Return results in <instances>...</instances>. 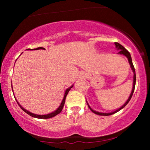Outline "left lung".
<instances>
[{
  "label": "left lung",
  "mask_w": 150,
  "mask_h": 150,
  "mask_svg": "<svg viewBox=\"0 0 150 150\" xmlns=\"http://www.w3.org/2000/svg\"><path fill=\"white\" fill-rule=\"evenodd\" d=\"M115 45H116V47L117 48V49H118V50H120L119 52H118V53H119V54L124 55V56H126L127 58H128L129 63H130V68H131V69H132V72H133V74H134V75H133V86H132V92H131V93H130V97H129L128 99V100H127L126 102H125V104H123V106H122L121 107H120V108H118V109H117V110H116V111H113V112H111V113H101V112H98V111H94V110L92 109V108H90V106H89V104H88L89 108H90V109H91V111H92V112L94 113H95V114L99 115V116H110V115H112V114H113V113H115L118 112V111H119L120 110H121L122 108H124L125 106H126L127 104H128V103L129 102V101H130V99H131V97H132V94H133L134 90H135V82H136V75H135V68H134V65H133V64H132V62L131 56H130V53H129L128 51H127V50L125 49V48L123 47V46L121 45V44H120L119 43H118V42H115Z\"/></svg>",
  "instance_id": "left-lung-1"
}]
</instances>
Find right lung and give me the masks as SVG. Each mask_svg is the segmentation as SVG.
<instances>
[{
    "instance_id": "obj_1",
    "label": "right lung",
    "mask_w": 150,
    "mask_h": 150,
    "mask_svg": "<svg viewBox=\"0 0 150 150\" xmlns=\"http://www.w3.org/2000/svg\"><path fill=\"white\" fill-rule=\"evenodd\" d=\"M39 49H44V50H45V49H44V48H43V47H39V48H37V49H27V50H39ZM73 85H72L71 87H70L69 88H68V89H66V90H65V94H64V97H63V100H62V102H61V105H60V106H59V107H58V108H57V109L56 110V111H53V112L51 113H49V114H46V115H37V114H34V113H31V112H30V111H27V110L25 109V108H24L23 107H22V106H21V105H20V104H19L18 101H17L16 99H15V100L17 101V103H18L19 106H20V107L23 110V111H25V113H27V114L30 115V116H32V117H34V118H43V119H46V118H52V117H54L55 116H56V115H58V113H60L61 112L62 109H63V106H64L65 101V98H66L67 94H68V92H69V91L70 90V89H71L72 87H73ZM12 88H13V87H12ZM14 97H15V96H14Z\"/></svg>"
}]
</instances>
